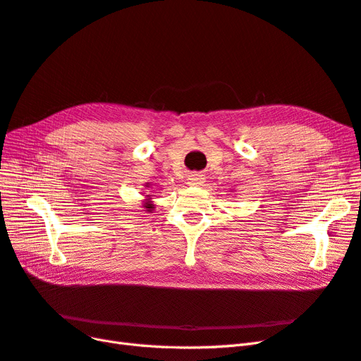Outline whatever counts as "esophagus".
Masks as SVG:
<instances>
[{
  "label": "esophagus",
  "instance_id": "esophagus-1",
  "mask_svg": "<svg viewBox=\"0 0 361 361\" xmlns=\"http://www.w3.org/2000/svg\"><path fill=\"white\" fill-rule=\"evenodd\" d=\"M203 182H204V178L202 176V174H199V173H192V174H190L188 183H190V185H192V187H200V185H203Z\"/></svg>",
  "mask_w": 361,
  "mask_h": 361
}]
</instances>
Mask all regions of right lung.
<instances>
[{
	"label": "right lung",
	"instance_id": "1",
	"mask_svg": "<svg viewBox=\"0 0 361 361\" xmlns=\"http://www.w3.org/2000/svg\"><path fill=\"white\" fill-rule=\"evenodd\" d=\"M146 188H150V183H149V182L146 183ZM150 200H152V195H150V194H146V199H145L143 206H145V209H146L147 212L154 211V203H152Z\"/></svg>",
	"mask_w": 361,
	"mask_h": 361
}]
</instances>
